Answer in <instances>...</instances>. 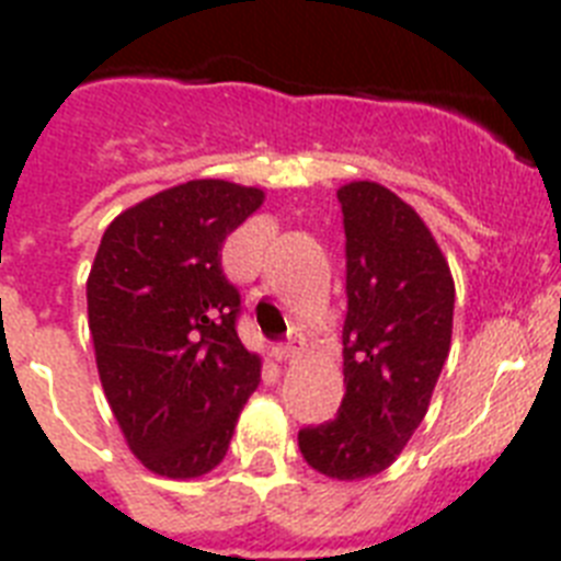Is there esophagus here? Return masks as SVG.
I'll return each instance as SVG.
<instances>
[{
    "label": "esophagus",
    "mask_w": 561,
    "mask_h": 561,
    "mask_svg": "<svg viewBox=\"0 0 561 561\" xmlns=\"http://www.w3.org/2000/svg\"><path fill=\"white\" fill-rule=\"evenodd\" d=\"M275 354L280 356V359H297V356H300V345H297V342H280V345H277L275 348Z\"/></svg>",
    "instance_id": "obj_1"
}]
</instances>
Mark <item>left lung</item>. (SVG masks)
Wrapping results in <instances>:
<instances>
[{"label":"left lung","instance_id":"1","mask_svg":"<svg viewBox=\"0 0 561 561\" xmlns=\"http://www.w3.org/2000/svg\"><path fill=\"white\" fill-rule=\"evenodd\" d=\"M345 230L342 374L336 419L297 444L325 478L385 472L415 433L449 356L455 284L419 213L376 182L336 191Z\"/></svg>","mask_w":561,"mask_h":561}]
</instances>
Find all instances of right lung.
<instances>
[{
	"instance_id": "obj_1",
	"label": "right lung",
	"mask_w": 561,
	"mask_h": 561,
	"mask_svg": "<svg viewBox=\"0 0 561 561\" xmlns=\"http://www.w3.org/2000/svg\"><path fill=\"white\" fill-rule=\"evenodd\" d=\"M264 191L193 180L128 207L89 272L98 374L128 447L162 478L219 466L261 359L238 340L241 295L221 244Z\"/></svg>"
}]
</instances>
